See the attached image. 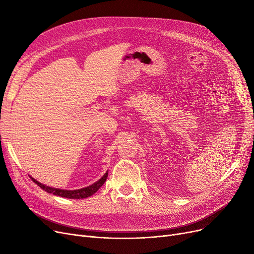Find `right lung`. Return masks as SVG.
I'll list each match as a JSON object with an SVG mask.
<instances>
[{
  "label": "right lung",
  "instance_id": "1",
  "mask_svg": "<svg viewBox=\"0 0 254 254\" xmlns=\"http://www.w3.org/2000/svg\"><path fill=\"white\" fill-rule=\"evenodd\" d=\"M107 177H108V172L105 173V175L100 180H98L97 182L87 186V188L75 190H60V189L50 188V186L44 185L42 183L38 182L34 178H32V177L31 178L38 186H40V188H41L43 190L47 191L48 193H52V194H56V195L63 196V197H68V198H84V197H88V196L92 195L95 192H97L101 186L105 183Z\"/></svg>",
  "mask_w": 254,
  "mask_h": 254
}]
</instances>
